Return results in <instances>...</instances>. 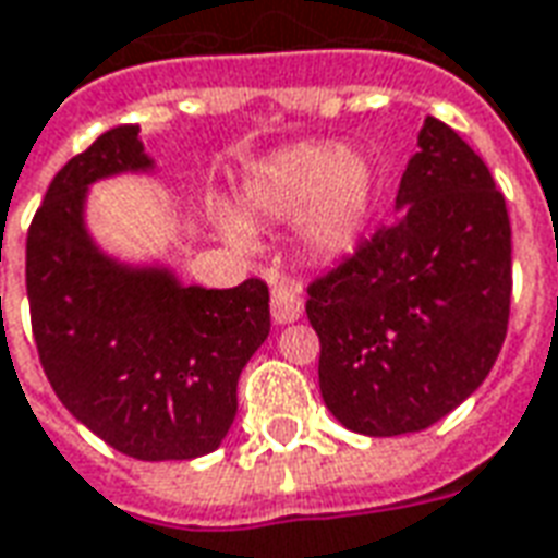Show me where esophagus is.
Here are the masks:
<instances>
[{
    "label": "esophagus",
    "instance_id": "esophagus-1",
    "mask_svg": "<svg viewBox=\"0 0 558 558\" xmlns=\"http://www.w3.org/2000/svg\"><path fill=\"white\" fill-rule=\"evenodd\" d=\"M302 311H305V302H302L299 292L290 290V287H275L271 290V317L278 323H295L302 317Z\"/></svg>",
    "mask_w": 558,
    "mask_h": 558
}]
</instances>
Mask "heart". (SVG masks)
Wrapping results in <instances>:
<instances>
[{"instance_id": "heart-1", "label": "heart", "mask_w": 558, "mask_h": 558, "mask_svg": "<svg viewBox=\"0 0 558 558\" xmlns=\"http://www.w3.org/2000/svg\"><path fill=\"white\" fill-rule=\"evenodd\" d=\"M377 196L372 159L341 142L292 144L263 159L241 190L251 220L292 223L307 253L332 259L360 241ZM226 239L251 247L253 235L239 217H223Z\"/></svg>"}]
</instances>
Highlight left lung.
Instances as JSON below:
<instances>
[{
	"label": "left lung",
	"mask_w": 558,
	"mask_h": 558,
	"mask_svg": "<svg viewBox=\"0 0 558 558\" xmlns=\"http://www.w3.org/2000/svg\"><path fill=\"white\" fill-rule=\"evenodd\" d=\"M396 217L307 287L319 392L350 432H423L496 365L510 317V220L469 144L426 117Z\"/></svg>",
	"instance_id": "1"
}]
</instances>
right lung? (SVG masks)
<instances>
[{
  "instance_id": "add662e5",
  "label": "right lung",
  "mask_w": 558,
  "mask_h": 558,
  "mask_svg": "<svg viewBox=\"0 0 558 558\" xmlns=\"http://www.w3.org/2000/svg\"><path fill=\"white\" fill-rule=\"evenodd\" d=\"M138 126H114L50 181L26 235L38 360L60 401L120 453L196 459L220 447L239 377L268 338V287H184L169 268L123 266L84 223L89 184L150 171Z\"/></svg>"
}]
</instances>
